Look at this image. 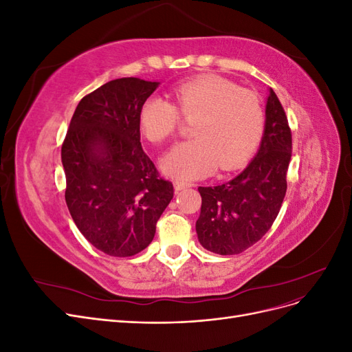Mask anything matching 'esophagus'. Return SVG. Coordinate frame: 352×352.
Here are the masks:
<instances>
[{
	"label": "esophagus",
	"mask_w": 352,
	"mask_h": 352,
	"mask_svg": "<svg viewBox=\"0 0 352 352\" xmlns=\"http://www.w3.org/2000/svg\"><path fill=\"white\" fill-rule=\"evenodd\" d=\"M189 186H190L189 184H185V182H179V180H177L176 184H175V189L177 190V192H179V190H184V189L189 188Z\"/></svg>",
	"instance_id": "34e87169"
}]
</instances>
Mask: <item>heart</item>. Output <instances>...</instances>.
I'll list each match as a JSON object with an SVG mask.
<instances>
[{"instance_id": "heart-1", "label": "heart", "mask_w": 352, "mask_h": 352, "mask_svg": "<svg viewBox=\"0 0 352 352\" xmlns=\"http://www.w3.org/2000/svg\"><path fill=\"white\" fill-rule=\"evenodd\" d=\"M175 102L148 98L140 110V126L151 142L175 136L180 114L194 122V140L175 145L163 158L164 173L179 180L202 177L219 167L230 172L257 150L265 114L258 95L220 76H201L177 85Z\"/></svg>"}]
</instances>
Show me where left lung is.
Here are the masks:
<instances>
[{
    "label": "left lung",
    "mask_w": 352,
    "mask_h": 352,
    "mask_svg": "<svg viewBox=\"0 0 352 352\" xmlns=\"http://www.w3.org/2000/svg\"><path fill=\"white\" fill-rule=\"evenodd\" d=\"M291 155V127L270 88L257 155L229 182L198 188L202 202L195 229L202 247L220 255L241 254L269 232L286 194Z\"/></svg>",
    "instance_id": "8db88e82"
}]
</instances>
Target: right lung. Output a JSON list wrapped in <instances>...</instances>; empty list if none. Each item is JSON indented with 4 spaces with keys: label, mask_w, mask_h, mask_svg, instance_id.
I'll list each match as a JSON object with an SVG mask.
<instances>
[{
    "label": "right lung",
    "mask_w": 352,
    "mask_h": 352,
    "mask_svg": "<svg viewBox=\"0 0 352 352\" xmlns=\"http://www.w3.org/2000/svg\"><path fill=\"white\" fill-rule=\"evenodd\" d=\"M158 85L122 78L85 95L61 146L70 216L111 257L145 250L173 198L172 182L160 177L141 145L140 110Z\"/></svg>",
    "instance_id": "add662e5"
}]
</instances>
